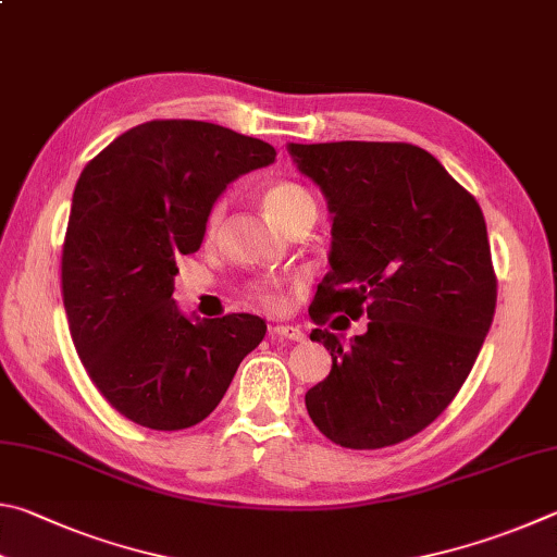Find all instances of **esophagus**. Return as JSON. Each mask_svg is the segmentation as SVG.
<instances>
[{
    "mask_svg": "<svg viewBox=\"0 0 557 557\" xmlns=\"http://www.w3.org/2000/svg\"><path fill=\"white\" fill-rule=\"evenodd\" d=\"M271 335L273 337H281V339H290V343H304L306 333L300 327L294 325H273L271 327Z\"/></svg>",
    "mask_w": 557,
    "mask_h": 557,
    "instance_id": "esophagus-1",
    "label": "esophagus"
}]
</instances>
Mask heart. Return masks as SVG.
<instances>
[{
	"label": "heart",
	"mask_w": 557,
	"mask_h": 557,
	"mask_svg": "<svg viewBox=\"0 0 557 557\" xmlns=\"http://www.w3.org/2000/svg\"><path fill=\"white\" fill-rule=\"evenodd\" d=\"M261 205H263V210H267L269 218L284 230H288L294 222L310 218V214L318 212L313 193H310L306 185H300L296 181H273L269 185H263ZM222 212H224L222 202L214 205V208L210 210L208 224H205L208 237H212V234L218 232L220 222H222ZM251 296L269 310L286 308V294L271 284H257L251 288Z\"/></svg>",
	"instance_id": "1"
}]
</instances>
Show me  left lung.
<instances>
[{
  "label": "left lung",
  "mask_w": 557,
  "mask_h": 557,
  "mask_svg": "<svg viewBox=\"0 0 557 557\" xmlns=\"http://www.w3.org/2000/svg\"><path fill=\"white\" fill-rule=\"evenodd\" d=\"M288 153L333 212L330 271L308 313L318 325L369 318L349 347L327 327L310 333L333 369L306 394L308 413L352 450L408 441L450 406L492 327L480 202L413 144H288Z\"/></svg>",
  "instance_id": "8db88e82"
}]
</instances>
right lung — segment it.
Segmentation results:
<instances>
[{
	"mask_svg": "<svg viewBox=\"0 0 557 557\" xmlns=\"http://www.w3.org/2000/svg\"><path fill=\"white\" fill-rule=\"evenodd\" d=\"M271 144L195 120H153L102 149L77 178L61 281L77 357L112 408L151 431L208 418L267 335L249 313L185 318L175 257L200 249L214 200L273 163Z\"/></svg>",
	"mask_w": 557,
	"mask_h": 557,
	"instance_id": "obj_1",
	"label": "right lung"
}]
</instances>
